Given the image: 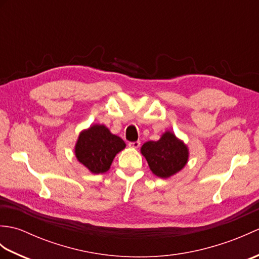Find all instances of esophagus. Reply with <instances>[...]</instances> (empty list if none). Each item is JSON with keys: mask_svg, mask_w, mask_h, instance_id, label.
<instances>
[{"mask_svg": "<svg viewBox=\"0 0 259 259\" xmlns=\"http://www.w3.org/2000/svg\"><path fill=\"white\" fill-rule=\"evenodd\" d=\"M129 147L134 148V149H138L140 147V141H135V142H129Z\"/></svg>", "mask_w": 259, "mask_h": 259, "instance_id": "1", "label": "esophagus"}]
</instances>
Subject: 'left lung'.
Listing matches in <instances>:
<instances>
[{
  "instance_id": "8db88e82",
  "label": "left lung",
  "mask_w": 259,
  "mask_h": 259,
  "mask_svg": "<svg viewBox=\"0 0 259 259\" xmlns=\"http://www.w3.org/2000/svg\"><path fill=\"white\" fill-rule=\"evenodd\" d=\"M140 152L152 174L163 179L183 170L189 159L188 147L169 130L164 131L158 141H147Z\"/></svg>"
}]
</instances>
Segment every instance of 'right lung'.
<instances>
[{"mask_svg":"<svg viewBox=\"0 0 259 259\" xmlns=\"http://www.w3.org/2000/svg\"><path fill=\"white\" fill-rule=\"evenodd\" d=\"M125 148L120 137L111 134L106 125L95 123L79 134L74 155L92 174L107 172L117 153Z\"/></svg>","mask_w":259,"mask_h":259,"instance_id":"obj_1","label":"right lung"}]
</instances>
